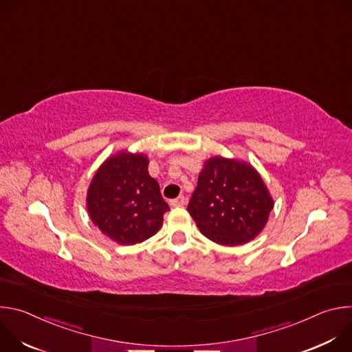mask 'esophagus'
I'll use <instances>...</instances> for the list:
<instances>
[{
  "mask_svg": "<svg viewBox=\"0 0 352 352\" xmlns=\"http://www.w3.org/2000/svg\"><path fill=\"white\" fill-rule=\"evenodd\" d=\"M185 204H186V199H185V196H182V195L178 196L177 199H173L171 202H170V205L174 206V208H175V206H184Z\"/></svg>",
  "mask_w": 352,
  "mask_h": 352,
  "instance_id": "34e87169",
  "label": "esophagus"
}]
</instances>
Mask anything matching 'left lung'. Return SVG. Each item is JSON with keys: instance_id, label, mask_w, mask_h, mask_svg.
Segmentation results:
<instances>
[{"instance_id": "1", "label": "left lung", "mask_w": 352, "mask_h": 352, "mask_svg": "<svg viewBox=\"0 0 352 352\" xmlns=\"http://www.w3.org/2000/svg\"><path fill=\"white\" fill-rule=\"evenodd\" d=\"M273 206L267 186L252 166L216 156L200 171L188 212L206 238L235 246L259 235Z\"/></svg>"}]
</instances>
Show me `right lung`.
<instances>
[{"instance_id": "add662e5", "label": "right lung", "mask_w": 352, "mask_h": 352, "mask_svg": "<svg viewBox=\"0 0 352 352\" xmlns=\"http://www.w3.org/2000/svg\"><path fill=\"white\" fill-rule=\"evenodd\" d=\"M147 166L144 155L120 152L100 166L87 189V212L93 224L121 245L153 236L170 210Z\"/></svg>"}]
</instances>
